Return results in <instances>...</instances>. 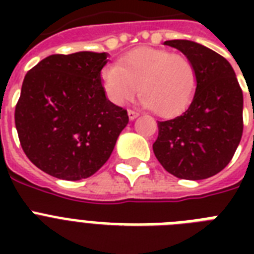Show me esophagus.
I'll return each mask as SVG.
<instances>
[{
	"label": "esophagus",
	"mask_w": 254,
	"mask_h": 254,
	"mask_svg": "<svg viewBox=\"0 0 254 254\" xmlns=\"http://www.w3.org/2000/svg\"><path fill=\"white\" fill-rule=\"evenodd\" d=\"M127 116H129V120H131V121H133V120L137 119L139 115L135 111H127Z\"/></svg>",
	"instance_id": "obj_1"
}]
</instances>
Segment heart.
Masks as SVG:
<instances>
[{
	"instance_id": "1",
	"label": "heart",
	"mask_w": 254,
	"mask_h": 254,
	"mask_svg": "<svg viewBox=\"0 0 254 254\" xmlns=\"http://www.w3.org/2000/svg\"><path fill=\"white\" fill-rule=\"evenodd\" d=\"M101 81L108 99L116 105L133 99L141 84V104L162 117L185 111L196 89V73L191 62L154 47L131 50L121 64L107 65L101 71Z\"/></svg>"
}]
</instances>
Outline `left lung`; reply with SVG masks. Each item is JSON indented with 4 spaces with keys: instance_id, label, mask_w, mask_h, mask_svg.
I'll return each instance as SVG.
<instances>
[{
    "instance_id": "obj_1",
    "label": "left lung",
    "mask_w": 254,
    "mask_h": 254,
    "mask_svg": "<svg viewBox=\"0 0 254 254\" xmlns=\"http://www.w3.org/2000/svg\"><path fill=\"white\" fill-rule=\"evenodd\" d=\"M165 45L183 53L196 73V89L181 116L158 121L153 150L174 177L199 181L220 173L243 135V91L229 62L208 47L186 39Z\"/></svg>"
}]
</instances>
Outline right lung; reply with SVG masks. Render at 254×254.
Listing matches in <instances>:
<instances>
[{
	"label": "right lung",
	"instance_id": "right-lung-1",
	"mask_svg": "<svg viewBox=\"0 0 254 254\" xmlns=\"http://www.w3.org/2000/svg\"><path fill=\"white\" fill-rule=\"evenodd\" d=\"M108 53L50 55L26 73L15 107L21 146L42 171L64 181L91 177L107 162L127 112L108 100Z\"/></svg>",
	"mask_w": 254,
	"mask_h": 254
}]
</instances>
